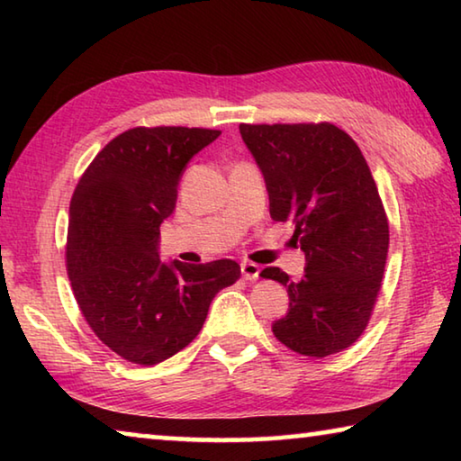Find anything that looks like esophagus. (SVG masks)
<instances>
[{"mask_svg": "<svg viewBox=\"0 0 461 461\" xmlns=\"http://www.w3.org/2000/svg\"><path fill=\"white\" fill-rule=\"evenodd\" d=\"M240 267H241V275H244L246 280H256V278H258V275H260V267H258V264L244 260V262L240 264Z\"/></svg>", "mask_w": 461, "mask_h": 461, "instance_id": "1", "label": "esophagus"}]
</instances>
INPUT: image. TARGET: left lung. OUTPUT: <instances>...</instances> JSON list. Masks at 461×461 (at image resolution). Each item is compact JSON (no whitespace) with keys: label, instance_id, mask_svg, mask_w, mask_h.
<instances>
[{"label":"left lung","instance_id":"8db88e82","mask_svg":"<svg viewBox=\"0 0 461 461\" xmlns=\"http://www.w3.org/2000/svg\"><path fill=\"white\" fill-rule=\"evenodd\" d=\"M264 176L275 221H291L305 252L293 283L280 268L260 276L286 286L288 311L272 323L293 352L325 357L364 333L388 254V220L368 162L333 123H240Z\"/></svg>","mask_w":461,"mask_h":461}]
</instances>
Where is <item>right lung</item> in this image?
<instances>
[{"mask_svg": "<svg viewBox=\"0 0 461 461\" xmlns=\"http://www.w3.org/2000/svg\"><path fill=\"white\" fill-rule=\"evenodd\" d=\"M205 128H131L85 170L68 209L67 270L83 317L123 360L154 366L197 338L209 305L240 264L160 262V223L176 207L194 154L220 136Z\"/></svg>", "mask_w": 461, "mask_h": 461, "instance_id": "right-lung-1", "label": "right lung"}]
</instances>
